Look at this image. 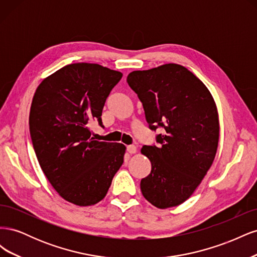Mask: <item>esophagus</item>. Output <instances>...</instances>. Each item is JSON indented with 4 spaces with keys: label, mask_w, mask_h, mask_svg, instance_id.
<instances>
[{
    "label": "esophagus",
    "mask_w": 257,
    "mask_h": 257,
    "mask_svg": "<svg viewBox=\"0 0 257 257\" xmlns=\"http://www.w3.org/2000/svg\"><path fill=\"white\" fill-rule=\"evenodd\" d=\"M127 152L131 153V154H134L137 152V148L134 146V145H131V146H127Z\"/></svg>",
    "instance_id": "obj_1"
}]
</instances>
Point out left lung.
Instances as JSON below:
<instances>
[{
    "label": "left lung",
    "mask_w": 257,
    "mask_h": 257,
    "mask_svg": "<svg viewBox=\"0 0 257 257\" xmlns=\"http://www.w3.org/2000/svg\"><path fill=\"white\" fill-rule=\"evenodd\" d=\"M126 81L143 103L159 146H144L151 173L141 190L160 209L181 205L197 189L211 167L220 137L219 113L211 93L182 65L168 63L134 71Z\"/></svg>",
    "instance_id": "1"
}]
</instances>
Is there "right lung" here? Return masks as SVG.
Wrapping results in <instances>:
<instances>
[{"mask_svg": "<svg viewBox=\"0 0 257 257\" xmlns=\"http://www.w3.org/2000/svg\"><path fill=\"white\" fill-rule=\"evenodd\" d=\"M122 73L93 63L60 68L38 85L30 109V134L52 188L74 205L102 200L123 164L125 146L94 141L89 123L102 125L106 98Z\"/></svg>", "mask_w": 257, "mask_h": 257, "instance_id": "1", "label": "right lung"}]
</instances>
